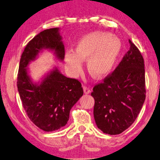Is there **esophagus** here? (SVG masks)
Returning a JSON list of instances; mask_svg holds the SVG:
<instances>
[{"label":"esophagus","instance_id":"obj_1","mask_svg":"<svg viewBox=\"0 0 160 160\" xmlns=\"http://www.w3.org/2000/svg\"><path fill=\"white\" fill-rule=\"evenodd\" d=\"M83 91H84V93H85L86 94H88V93H91L90 88L87 87V86H83Z\"/></svg>","mask_w":160,"mask_h":160}]
</instances>
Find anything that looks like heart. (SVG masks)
<instances>
[{
    "label": "heart",
    "mask_w": 160,
    "mask_h": 160,
    "mask_svg": "<svg viewBox=\"0 0 160 160\" xmlns=\"http://www.w3.org/2000/svg\"><path fill=\"white\" fill-rule=\"evenodd\" d=\"M122 49L120 40L106 32H93L81 39L74 53L65 55V66L71 75L76 77L82 70V60L88 59L89 74L96 78H103L111 72Z\"/></svg>",
    "instance_id": "heart-1"
}]
</instances>
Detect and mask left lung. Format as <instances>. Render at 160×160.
Segmentation results:
<instances>
[{
	"label": "left lung",
	"instance_id": "left-lung-1",
	"mask_svg": "<svg viewBox=\"0 0 160 160\" xmlns=\"http://www.w3.org/2000/svg\"><path fill=\"white\" fill-rule=\"evenodd\" d=\"M130 49L116 69L93 88V116L103 132L118 135L131 125L145 100V64L138 48Z\"/></svg>",
	"mask_w": 160,
	"mask_h": 160
}]
</instances>
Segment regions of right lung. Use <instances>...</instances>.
<instances>
[{
  "label": "right lung",
  "mask_w": 160,
  "mask_h": 160,
  "mask_svg": "<svg viewBox=\"0 0 160 160\" xmlns=\"http://www.w3.org/2000/svg\"><path fill=\"white\" fill-rule=\"evenodd\" d=\"M44 48L54 50L59 59H64V47L58 28L42 31L26 45L20 60L17 86L29 118L44 131L50 132L66 125L71 108L83 91L79 81L66 77L57 69L40 85L33 84L26 67Z\"/></svg>",
  "instance_id": "obj_1"
}]
</instances>
